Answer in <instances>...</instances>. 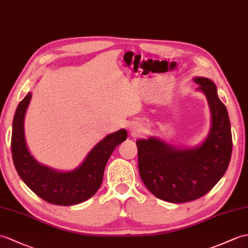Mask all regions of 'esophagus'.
<instances>
[{"mask_svg":"<svg viewBox=\"0 0 248 248\" xmlns=\"http://www.w3.org/2000/svg\"><path fill=\"white\" fill-rule=\"evenodd\" d=\"M131 132H132V134H133V135H136L138 130L136 128H131Z\"/></svg>","mask_w":248,"mask_h":248,"instance_id":"esophagus-1","label":"esophagus"}]
</instances>
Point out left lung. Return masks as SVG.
<instances>
[{
    "label": "left lung",
    "instance_id": "8db88e82",
    "mask_svg": "<svg viewBox=\"0 0 248 248\" xmlns=\"http://www.w3.org/2000/svg\"><path fill=\"white\" fill-rule=\"evenodd\" d=\"M193 80L205 94L211 112V128L204 142L181 149L154 137L136 141L143 184L155 197L170 203L190 202L209 192L226 172L232 157L230 122L217 86L208 78Z\"/></svg>",
    "mask_w": 248,
    "mask_h": 248
}]
</instances>
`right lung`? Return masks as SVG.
Listing matches in <instances>:
<instances>
[{"label": "right lung", "mask_w": 248, "mask_h": 248, "mask_svg": "<svg viewBox=\"0 0 248 248\" xmlns=\"http://www.w3.org/2000/svg\"><path fill=\"white\" fill-rule=\"evenodd\" d=\"M31 99L30 92L19 103L14 117L11 153L16 172L28 188L50 204L71 206L84 202L99 189L108 159L115 148L126 140L128 133L122 129L108 134L92 149L78 168L57 171L37 162L27 148L24 117Z\"/></svg>", "instance_id": "right-lung-1"}]
</instances>
